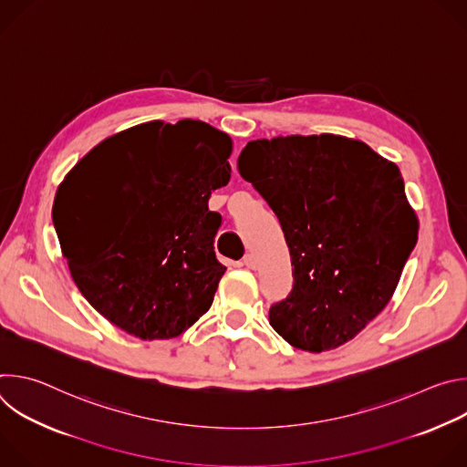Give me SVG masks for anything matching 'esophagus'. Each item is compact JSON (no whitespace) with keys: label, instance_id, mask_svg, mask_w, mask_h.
<instances>
[{"label":"esophagus","instance_id":"1","mask_svg":"<svg viewBox=\"0 0 467 467\" xmlns=\"http://www.w3.org/2000/svg\"><path fill=\"white\" fill-rule=\"evenodd\" d=\"M245 268H249V270H254L256 268V258H254V254H251V253H247L245 256H244V262H242Z\"/></svg>","mask_w":467,"mask_h":467}]
</instances>
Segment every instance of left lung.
I'll list each match as a JSON object with an SVG mask.
<instances>
[{
	"instance_id": "8db88e82",
	"label": "left lung",
	"mask_w": 467,
	"mask_h": 467,
	"mask_svg": "<svg viewBox=\"0 0 467 467\" xmlns=\"http://www.w3.org/2000/svg\"><path fill=\"white\" fill-rule=\"evenodd\" d=\"M238 170L277 214L294 265L270 325L310 353L348 344L389 303L418 242L401 171L330 132L251 140Z\"/></svg>"
}]
</instances>
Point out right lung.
Returning a JSON list of instances; mask_svg holds the SVG:
<instances>
[{
    "label": "right lung",
    "instance_id": "obj_1",
    "mask_svg": "<svg viewBox=\"0 0 467 467\" xmlns=\"http://www.w3.org/2000/svg\"><path fill=\"white\" fill-rule=\"evenodd\" d=\"M231 153L205 121L157 119L105 139L58 184L53 223L72 279L129 335L175 338L211 308L227 268L209 199L231 179Z\"/></svg>",
    "mask_w": 467,
    "mask_h": 467
}]
</instances>
